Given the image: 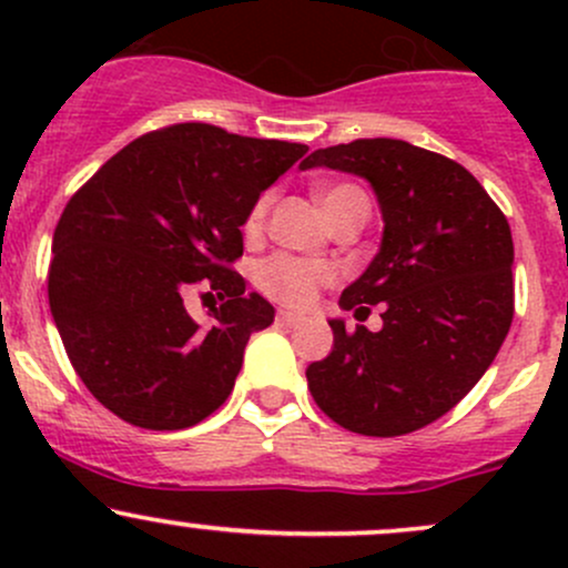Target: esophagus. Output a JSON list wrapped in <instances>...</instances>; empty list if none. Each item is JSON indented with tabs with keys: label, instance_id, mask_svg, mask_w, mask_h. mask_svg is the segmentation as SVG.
I'll return each mask as SVG.
<instances>
[{
	"label": "esophagus",
	"instance_id": "obj_1",
	"mask_svg": "<svg viewBox=\"0 0 568 568\" xmlns=\"http://www.w3.org/2000/svg\"><path fill=\"white\" fill-rule=\"evenodd\" d=\"M298 321H302V317L293 315V312H288V310H280V312H277V323H280V325H296Z\"/></svg>",
	"mask_w": 568,
	"mask_h": 568
}]
</instances>
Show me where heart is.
Segmentation results:
<instances>
[{
    "label": "heart",
    "mask_w": 568,
    "mask_h": 568,
    "mask_svg": "<svg viewBox=\"0 0 568 568\" xmlns=\"http://www.w3.org/2000/svg\"><path fill=\"white\" fill-rule=\"evenodd\" d=\"M349 194H363L361 189L352 184H336L317 192L325 216L328 211H334L336 202H342ZM266 213H270V194H262L253 207L247 211L243 232L245 237H256L264 230ZM336 280V270L325 262H306V258L288 256V253H275V256L264 258L253 270V283L256 288L270 296L272 302H280L285 306H310L317 298V293L325 285H331Z\"/></svg>",
    "instance_id": "heart-1"
}]
</instances>
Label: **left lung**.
Wrapping results in <instances>:
<instances>
[{"mask_svg":"<svg viewBox=\"0 0 568 568\" xmlns=\"http://www.w3.org/2000/svg\"><path fill=\"white\" fill-rule=\"evenodd\" d=\"M317 165L363 175L379 200L382 247L338 304H382L384 325L331 321L334 349L306 368V384L349 433H414L470 393L510 331V224L467 168L408 141L317 149L302 171Z\"/></svg>","mask_w":568,"mask_h":568,"instance_id":"obj_1","label":"left lung"}]
</instances>
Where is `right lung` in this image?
<instances>
[{
  "mask_svg": "<svg viewBox=\"0 0 568 568\" xmlns=\"http://www.w3.org/2000/svg\"><path fill=\"white\" fill-rule=\"evenodd\" d=\"M304 143L205 122L152 130L103 162L63 207L48 272L50 312L84 387L143 429H186L226 400L251 334L275 306L245 293L247 211ZM225 302L200 329L183 296Z\"/></svg>",
  "mask_w": 568,
  "mask_h": 568,
  "instance_id": "obj_1",
  "label": "right lung"
}]
</instances>
